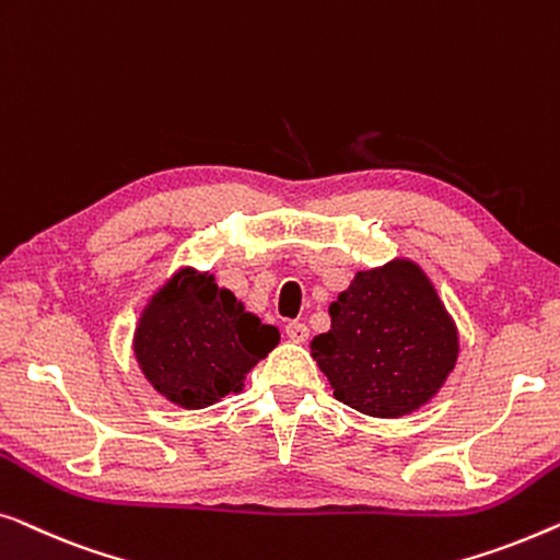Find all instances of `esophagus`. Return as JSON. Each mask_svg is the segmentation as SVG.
Instances as JSON below:
<instances>
[{"instance_id":"esophagus-1","label":"esophagus","mask_w":560,"mask_h":560,"mask_svg":"<svg viewBox=\"0 0 560 560\" xmlns=\"http://www.w3.org/2000/svg\"><path fill=\"white\" fill-rule=\"evenodd\" d=\"M287 337L291 342H306V337H310V327H306L304 322H289Z\"/></svg>"}]
</instances>
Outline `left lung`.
<instances>
[{
	"instance_id": "obj_1",
	"label": "left lung",
	"mask_w": 560,
	"mask_h": 560,
	"mask_svg": "<svg viewBox=\"0 0 560 560\" xmlns=\"http://www.w3.org/2000/svg\"><path fill=\"white\" fill-rule=\"evenodd\" d=\"M332 329L312 340L335 398L396 419L427 404L452 373L459 342L431 281L411 261L360 271L329 306Z\"/></svg>"
}]
</instances>
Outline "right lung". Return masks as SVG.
Returning <instances> with one entry per match:
<instances>
[{
	"label": "right lung",
	"mask_w": 560,
	"mask_h": 560,
	"mask_svg": "<svg viewBox=\"0 0 560 560\" xmlns=\"http://www.w3.org/2000/svg\"><path fill=\"white\" fill-rule=\"evenodd\" d=\"M279 345L277 327L243 310L212 277L183 269L141 314L133 350L147 381L172 404L205 408L238 390Z\"/></svg>",
	"instance_id": "obj_1"
}]
</instances>
